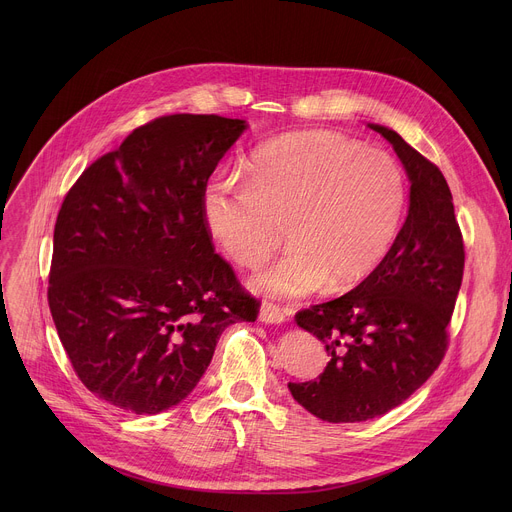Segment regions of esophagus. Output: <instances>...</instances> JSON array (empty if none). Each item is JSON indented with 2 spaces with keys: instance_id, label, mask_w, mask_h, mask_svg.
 <instances>
[{
  "instance_id": "esophagus-1",
  "label": "esophagus",
  "mask_w": 512,
  "mask_h": 512,
  "mask_svg": "<svg viewBox=\"0 0 512 512\" xmlns=\"http://www.w3.org/2000/svg\"><path fill=\"white\" fill-rule=\"evenodd\" d=\"M289 318V312L279 308L273 302H263L261 312H259V320L265 324H283Z\"/></svg>"
}]
</instances>
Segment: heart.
Returning a JSON list of instances; mask_svg holds the SVG:
<instances>
[{"mask_svg":"<svg viewBox=\"0 0 512 512\" xmlns=\"http://www.w3.org/2000/svg\"><path fill=\"white\" fill-rule=\"evenodd\" d=\"M247 168V178H212L202 212L216 243L245 267L265 261L287 229L294 249L251 277L259 294L304 298L330 279L350 287L391 253L407 184L387 152L336 131H298L259 145Z\"/></svg>","mask_w":512,"mask_h":512,"instance_id":"b5f03b06","label":"heart"}]
</instances>
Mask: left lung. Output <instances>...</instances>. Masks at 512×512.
<instances>
[{"instance_id": "8db88e82", "label": "left lung", "mask_w": 512, "mask_h": 512, "mask_svg": "<svg viewBox=\"0 0 512 512\" xmlns=\"http://www.w3.org/2000/svg\"><path fill=\"white\" fill-rule=\"evenodd\" d=\"M369 127L393 145L407 170L409 214L373 275L296 314V324L324 342L330 360L318 379L287 387L330 423L385 415L433 375L448 350L464 275V239L444 174L393 129Z\"/></svg>"}]
</instances>
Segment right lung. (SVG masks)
<instances>
[{
	"label": "right lung",
	"mask_w": 512,
	"mask_h": 512,
	"mask_svg": "<svg viewBox=\"0 0 512 512\" xmlns=\"http://www.w3.org/2000/svg\"><path fill=\"white\" fill-rule=\"evenodd\" d=\"M247 123L164 115L95 160L58 210L48 306L83 385L156 415L200 381L223 330L261 302L214 251L202 196Z\"/></svg>",
	"instance_id": "obj_1"
}]
</instances>
